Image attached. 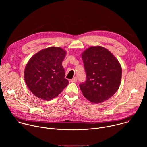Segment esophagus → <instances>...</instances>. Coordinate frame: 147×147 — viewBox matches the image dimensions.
Returning <instances> with one entry per match:
<instances>
[{
  "label": "esophagus",
  "instance_id": "34e87169",
  "mask_svg": "<svg viewBox=\"0 0 147 147\" xmlns=\"http://www.w3.org/2000/svg\"><path fill=\"white\" fill-rule=\"evenodd\" d=\"M77 78L76 77H73V78L71 80V82H77Z\"/></svg>",
  "mask_w": 147,
  "mask_h": 147
}]
</instances>
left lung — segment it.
<instances>
[{
    "label": "left lung",
    "mask_w": 147,
    "mask_h": 147,
    "mask_svg": "<svg viewBox=\"0 0 147 147\" xmlns=\"http://www.w3.org/2000/svg\"><path fill=\"white\" fill-rule=\"evenodd\" d=\"M86 80L80 84L83 94L92 103L109 99L119 88L121 67L116 58L102 47H91L82 54Z\"/></svg>",
    "instance_id": "8db88e82"
}]
</instances>
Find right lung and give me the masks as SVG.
I'll return each instance as SVG.
<instances>
[{
	"label": "right lung",
	"instance_id": "obj_1",
	"mask_svg": "<svg viewBox=\"0 0 147 147\" xmlns=\"http://www.w3.org/2000/svg\"><path fill=\"white\" fill-rule=\"evenodd\" d=\"M66 52L59 47L41 50L28 61L24 70V80L36 97L49 100L59 95L69 84L65 78L62 61Z\"/></svg>",
	"mask_w": 147,
	"mask_h": 147
}]
</instances>
